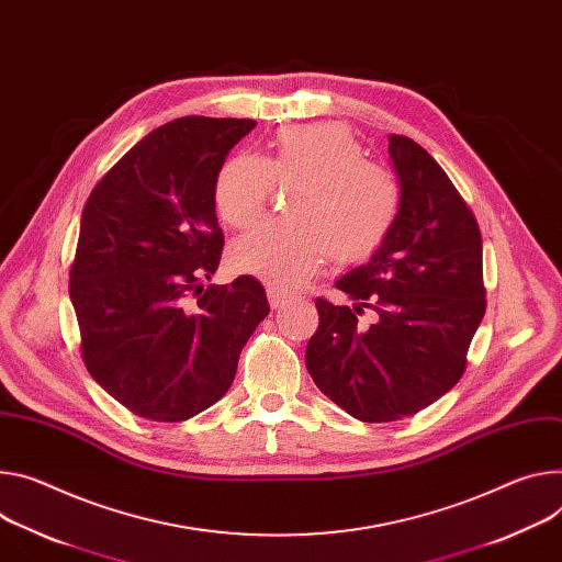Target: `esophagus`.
Returning <instances> with one entry per match:
<instances>
[{
	"instance_id": "obj_1",
	"label": "esophagus",
	"mask_w": 562,
	"mask_h": 562,
	"mask_svg": "<svg viewBox=\"0 0 562 562\" xmlns=\"http://www.w3.org/2000/svg\"><path fill=\"white\" fill-rule=\"evenodd\" d=\"M267 295H269V304H271L273 310H280L282 304L286 302V295H284V293H280V291H273V289H269V291H267Z\"/></svg>"
}]
</instances>
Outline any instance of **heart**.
<instances>
[{
  "instance_id": "b5f03b06",
  "label": "heart",
  "mask_w": 562,
  "mask_h": 562,
  "mask_svg": "<svg viewBox=\"0 0 562 562\" xmlns=\"http://www.w3.org/2000/svg\"><path fill=\"white\" fill-rule=\"evenodd\" d=\"M273 186L286 196L289 220L269 222L231 246L235 271L276 291L307 282L329 258L363 262L394 231L403 192L396 175L366 159V149L342 123L289 125L276 132L262 159L231 157L217 170L213 201L233 228L258 224Z\"/></svg>"
}]
</instances>
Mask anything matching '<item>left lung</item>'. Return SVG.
<instances>
[{"label":"left lung","mask_w":562,"mask_h":562,"mask_svg":"<svg viewBox=\"0 0 562 562\" xmlns=\"http://www.w3.org/2000/svg\"><path fill=\"white\" fill-rule=\"evenodd\" d=\"M387 140L398 222L368 265L336 282L353 307L316 297L321 321L304 353L321 392L368 424L413 417L462 379L486 312L473 211L419 143ZM366 311L372 324L360 321Z\"/></svg>","instance_id":"obj_1"}]
</instances>
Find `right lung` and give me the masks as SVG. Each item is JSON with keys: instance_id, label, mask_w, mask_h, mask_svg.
Here are the masks:
<instances>
[{"instance_id": "obj_1", "label": "right lung", "mask_w": 562, "mask_h": 562, "mask_svg": "<svg viewBox=\"0 0 562 562\" xmlns=\"http://www.w3.org/2000/svg\"><path fill=\"white\" fill-rule=\"evenodd\" d=\"M252 127L250 119L170 121L138 140L82 209L69 269L82 363L143 419L177 424L217 403L269 314L250 276L203 286L224 248L213 183Z\"/></svg>"}]
</instances>
